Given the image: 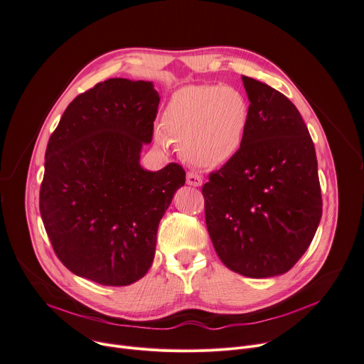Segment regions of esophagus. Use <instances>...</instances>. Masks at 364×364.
<instances>
[{
  "label": "esophagus",
  "mask_w": 364,
  "mask_h": 364,
  "mask_svg": "<svg viewBox=\"0 0 364 364\" xmlns=\"http://www.w3.org/2000/svg\"><path fill=\"white\" fill-rule=\"evenodd\" d=\"M202 183H203L202 176H199V174L194 173V171L187 173V184H188V186L199 187V186H202Z\"/></svg>",
  "instance_id": "obj_1"
}]
</instances>
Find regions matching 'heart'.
I'll use <instances>...</instances> for the list:
<instances>
[{"instance_id": "heart-1", "label": "heart", "mask_w": 364, "mask_h": 364, "mask_svg": "<svg viewBox=\"0 0 364 364\" xmlns=\"http://www.w3.org/2000/svg\"><path fill=\"white\" fill-rule=\"evenodd\" d=\"M250 102L235 87L193 84L173 92L162 114V127L184 159L215 168L241 149L250 123ZM164 145L165 138L158 135Z\"/></svg>"}]
</instances>
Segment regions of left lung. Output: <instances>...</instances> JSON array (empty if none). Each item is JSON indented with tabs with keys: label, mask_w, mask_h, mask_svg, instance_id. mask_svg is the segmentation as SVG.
Masks as SVG:
<instances>
[{
	"label": "left lung",
	"mask_w": 364,
	"mask_h": 364,
	"mask_svg": "<svg viewBox=\"0 0 364 364\" xmlns=\"http://www.w3.org/2000/svg\"><path fill=\"white\" fill-rule=\"evenodd\" d=\"M250 123L238 154L203 186L206 226L216 254L238 274L289 272L311 245L322 216L318 162L309 130L280 91L242 77Z\"/></svg>",
	"instance_id": "8db88e82"
}]
</instances>
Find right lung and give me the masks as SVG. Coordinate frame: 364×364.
Returning a JSON list of instances; mask_svg holds the SVG:
<instances>
[{
  "label": "right lung",
  "mask_w": 364,
  "mask_h": 364,
  "mask_svg": "<svg viewBox=\"0 0 364 364\" xmlns=\"http://www.w3.org/2000/svg\"><path fill=\"white\" fill-rule=\"evenodd\" d=\"M159 94L151 81L110 78L80 94L52 134L41 215L56 257L74 274L127 286L146 274L156 230L186 171L139 164Z\"/></svg>",
  "instance_id": "add662e5"
}]
</instances>
